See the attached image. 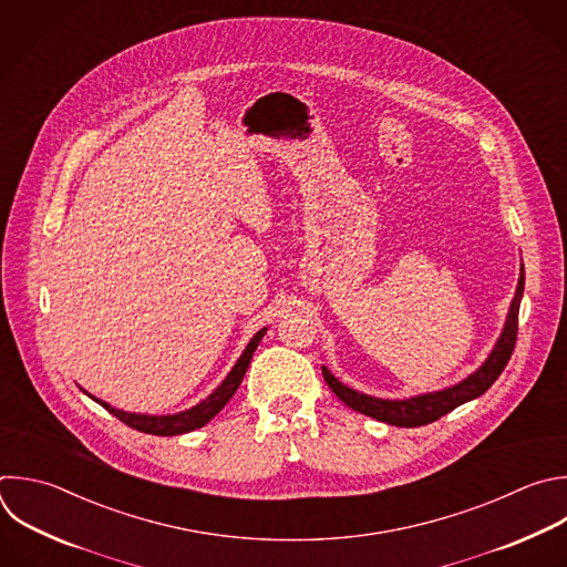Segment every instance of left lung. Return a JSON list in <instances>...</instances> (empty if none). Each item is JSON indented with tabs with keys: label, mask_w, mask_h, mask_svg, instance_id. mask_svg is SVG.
I'll use <instances>...</instances> for the list:
<instances>
[{
	"label": "left lung",
	"mask_w": 567,
	"mask_h": 567,
	"mask_svg": "<svg viewBox=\"0 0 567 567\" xmlns=\"http://www.w3.org/2000/svg\"><path fill=\"white\" fill-rule=\"evenodd\" d=\"M523 287H525V274L520 271L518 278V287H516V296L514 302L509 307V316L505 322V329L494 347V351L489 353V358L485 360V364L474 371L470 379H465L463 383L436 392V394H425V396H416L410 401H383V399H371L364 394H358L349 388H344L342 383H338L333 375L329 373L327 367H322V375L329 385V390L351 410L371 416L375 421H383L396 427H421L427 423L439 421L441 416L450 414L452 410H456L458 405L478 399L481 394H485L494 381L501 375V371L505 369L507 360L512 358L514 344H516V336H518V307H520V296H523Z\"/></svg>",
	"instance_id": "obj_1"
}]
</instances>
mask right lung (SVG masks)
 I'll use <instances>...</instances> for the list:
<instances>
[{
	"label": "right lung",
	"instance_id": "1",
	"mask_svg": "<svg viewBox=\"0 0 567 567\" xmlns=\"http://www.w3.org/2000/svg\"><path fill=\"white\" fill-rule=\"evenodd\" d=\"M267 329H260L251 342L247 344L245 353L240 355V360L236 362V367L231 369V373L225 379V383L207 399L203 401L200 405H196L194 410H186L182 414H173V416H144V414H128V412H122V410H115L97 399H93L95 403H100L106 412H111L115 419H120L124 425L137 430V432H144V434H155V436H175V434H184V432H192V430H198L203 425H207L227 403L229 399L236 394V390L240 388L243 383V375L251 362V355L258 347V342L262 340Z\"/></svg>",
	"mask_w": 567,
	"mask_h": 567
}]
</instances>
